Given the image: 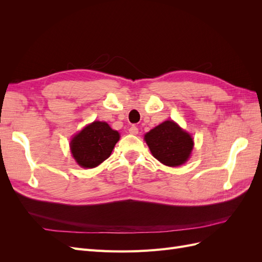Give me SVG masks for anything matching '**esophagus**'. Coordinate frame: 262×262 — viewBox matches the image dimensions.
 <instances>
[{"label": "esophagus", "mask_w": 262, "mask_h": 262, "mask_svg": "<svg viewBox=\"0 0 262 262\" xmlns=\"http://www.w3.org/2000/svg\"><path fill=\"white\" fill-rule=\"evenodd\" d=\"M129 132H130L131 134H138V133H139V129L137 128L136 125H132L131 128L129 129Z\"/></svg>", "instance_id": "obj_1"}]
</instances>
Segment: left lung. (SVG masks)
Returning a JSON list of instances; mask_svg holds the SVG:
<instances>
[{
	"instance_id": "left-lung-1",
	"label": "left lung",
	"mask_w": 262,
	"mask_h": 262,
	"mask_svg": "<svg viewBox=\"0 0 262 262\" xmlns=\"http://www.w3.org/2000/svg\"><path fill=\"white\" fill-rule=\"evenodd\" d=\"M144 140L156 160L169 167L185 164L193 148L191 136L172 120L155 126L145 134Z\"/></svg>"
}]
</instances>
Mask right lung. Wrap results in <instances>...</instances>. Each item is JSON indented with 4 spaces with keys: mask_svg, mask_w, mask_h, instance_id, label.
Returning <instances> with one entry per match:
<instances>
[{
    "mask_svg": "<svg viewBox=\"0 0 262 262\" xmlns=\"http://www.w3.org/2000/svg\"><path fill=\"white\" fill-rule=\"evenodd\" d=\"M119 139L120 134L107 122L94 121L71 140V153L81 167L94 168L110 156Z\"/></svg>",
    "mask_w": 262,
    "mask_h": 262,
    "instance_id": "right-lung-1",
    "label": "right lung"
}]
</instances>
